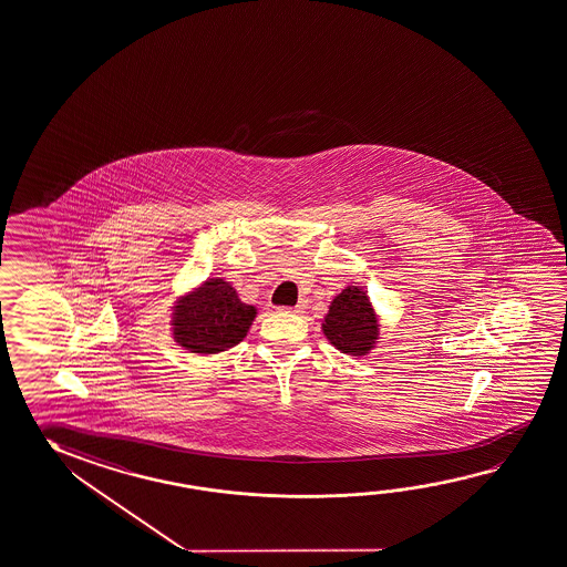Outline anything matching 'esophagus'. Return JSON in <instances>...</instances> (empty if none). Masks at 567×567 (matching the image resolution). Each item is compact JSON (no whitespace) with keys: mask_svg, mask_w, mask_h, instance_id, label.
I'll return each mask as SVG.
<instances>
[{"mask_svg":"<svg viewBox=\"0 0 567 567\" xmlns=\"http://www.w3.org/2000/svg\"><path fill=\"white\" fill-rule=\"evenodd\" d=\"M303 309H306V303H297L296 307H279L281 313H303Z\"/></svg>","mask_w":567,"mask_h":567,"instance_id":"obj_1","label":"esophagus"}]
</instances>
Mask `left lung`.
I'll return each instance as SVG.
<instances>
[{
  "label": "left lung",
  "instance_id": "8db88e82",
  "mask_svg": "<svg viewBox=\"0 0 567 567\" xmlns=\"http://www.w3.org/2000/svg\"><path fill=\"white\" fill-rule=\"evenodd\" d=\"M321 327L333 347L352 357H362L374 349L380 334L374 307L357 286H349L334 297Z\"/></svg>",
  "mask_w": 567,
  "mask_h": 567
}]
</instances>
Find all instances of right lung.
I'll return each mask as SVG.
<instances>
[{
  "mask_svg": "<svg viewBox=\"0 0 567 567\" xmlns=\"http://www.w3.org/2000/svg\"><path fill=\"white\" fill-rule=\"evenodd\" d=\"M256 313L228 281L210 278L173 307V339L185 351L216 354L243 341Z\"/></svg>",
  "mask_w": 567,
  "mask_h": 567,
  "instance_id": "obj_1",
  "label": "right lung"
}]
</instances>
